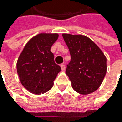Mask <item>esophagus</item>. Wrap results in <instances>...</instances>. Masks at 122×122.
Here are the masks:
<instances>
[{"label": "esophagus", "instance_id": "obj_1", "mask_svg": "<svg viewBox=\"0 0 122 122\" xmlns=\"http://www.w3.org/2000/svg\"><path fill=\"white\" fill-rule=\"evenodd\" d=\"M61 68L62 70H64L66 69V66L64 64H61Z\"/></svg>", "mask_w": 122, "mask_h": 122}]
</instances>
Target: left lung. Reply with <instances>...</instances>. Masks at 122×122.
<instances>
[{"label":"left lung","mask_w":122,"mask_h":122,"mask_svg":"<svg viewBox=\"0 0 122 122\" xmlns=\"http://www.w3.org/2000/svg\"><path fill=\"white\" fill-rule=\"evenodd\" d=\"M71 61L66 65V74L73 89L81 94L95 92L102 83L107 71V59L92 40L83 35L64 34Z\"/></svg>","instance_id":"left-lung-1"}]
</instances>
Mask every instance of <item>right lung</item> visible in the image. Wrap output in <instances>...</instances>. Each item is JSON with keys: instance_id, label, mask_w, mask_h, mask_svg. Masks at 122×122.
<instances>
[{"instance_id": "1", "label": "right lung", "mask_w": 122, "mask_h": 122, "mask_svg": "<svg viewBox=\"0 0 122 122\" xmlns=\"http://www.w3.org/2000/svg\"><path fill=\"white\" fill-rule=\"evenodd\" d=\"M57 34H40L28 41L19 56L17 71L22 85L30 93L44 94L53 86L61 67L50 48Z\"/></svg>"}]
</instances>
